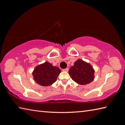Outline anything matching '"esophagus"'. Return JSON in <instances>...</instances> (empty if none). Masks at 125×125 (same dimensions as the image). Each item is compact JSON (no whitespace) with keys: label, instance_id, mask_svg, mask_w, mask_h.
Here are the masks:
<instances>
[{"label":"esophagus","instance_id":"esophagus-1","mask_svg":"<svg viewBox=\"0 0 125 125\" xmlns=\"http://www.w3.org/2000/svg\"><path fill=\"white\" fill-rule=\"evenodd\" d=\"M62 71H65V72H68L69 71V68H65V69H63Z\"/></svg>","mask_w":125,"mask_h":125}]
</instances>
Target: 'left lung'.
<instances>
[{
    "instance_id": "1",
    "label": "left lung",
    "mask_w": 125,
    "mask_h": 125,
    "mask_svg": "<svg viewBox=\"0 0 125 125\" xmlns=\"http://www.w3.org/2000/svg\"><path fill=\"white\" fill-rule=\"evenodd\" d=\"M94 71L88 63L78 60L69 70V74L74 81L81 85L90 83L94 79Z\"/></svg>"
}]
</instances>
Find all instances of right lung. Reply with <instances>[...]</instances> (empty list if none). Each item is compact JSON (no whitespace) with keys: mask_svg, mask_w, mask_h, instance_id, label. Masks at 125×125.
<instances>
[{"mask_svg":"<svg viewBox=\"0 0 125 125\" xmlns=\"http://www.w3.org/2000/svg\"><path fill=\"white\" fill-rule=\"evenodd\" d=\"M61 70L46 62L35 68L32 74L36 83L42 86H49L56 81Z\"/></svg>","mask_w":125,"mask_h":125,"instance_id":"1","label":"right lung"}]
</instances>
